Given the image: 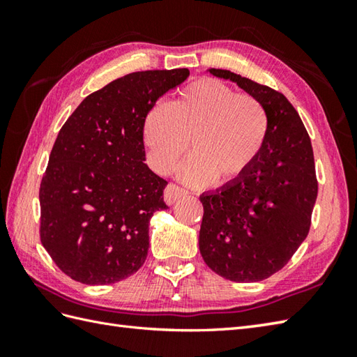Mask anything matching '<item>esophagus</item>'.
<instances>
[{
  "label": "esophagus",
  "instance_id": "1",
  "mask_svg": "<svg viewBox=\"0 0 357 357\" xmlns=\"http://www.w3.org/2000/svg\"><path fill=\"white\" fill-rule=\"evenodd\" d=\"M185 195H187L185 188L170 183L164 190V201L169 204V206H172V204H174L179 198H183V196H185Z\"/></svg>",
  "mask_w": 357,
  "mask_h": 357
}]
</instances>
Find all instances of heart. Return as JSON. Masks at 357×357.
I'll return each instance as SVG.
<instances>
[{"label":"heart","mask_w":357,"mask_h":357,"mask_svg":"<svg viewBox=\"0 0 357 357\" xmlns=\"http://www.w3.org/2000/svg\"><path fill=\"white\" fill-rule=\"evenodd\" d=\"M270 133V118L257 98L216 78L202 77L181 90L170 105L156 104L144 119L142 135L153 169L167 174L181 167L187 183L233 184L253 169Z\"/></svg>","instance_id":"1"}]
</instances>
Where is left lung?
<instances>
[{"label":"left lung","instance_id":"left-lung-1","mask_svg":"<svg viewBox=\"0 0 357 357\" xmlns=\"http://www.w3.org/2000/svg\"><path fill=\"white\" fill-rule=\"evenodd\" d=\"M210 73L257 98L268 112L270 133L244 178L199 198V250L216 275L257 282L284 268L310 231L317 198L312 141L299 113L278 90L230 70Z\"/></svg>","mask_w":357,"mask_h":357}]
</instances>
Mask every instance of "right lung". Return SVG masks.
<instances>
[{
	"mask_svg": "<svg viewBox=\"0 0 357 357\" xmlns=\"http://www.w3.org/2000/svg\"><path fill=\"white\" fill-rule=\"evenodd\" d=\"M187 69L133 72L84 98L59 130L40 185V239L58 268L87 285L138 271L167 181L151 172L144 119Z\"/></svg>",
	"mask_w": 357,
	"mask_h": 357,
	"instance_id": "right-lung-1",
	"label": "right lung"
}]
</instances>
